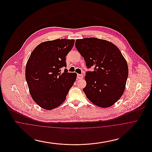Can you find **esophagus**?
I'll return each mask as SVG.
<instances>
[{
	"label": "esophagus",
	"mask_w": 152,
	"mask_h": 152,
	"mask_svg": "<svg viewBox=\"0 0 152 152\" xmlns=\"http://www.w3.org/2000/svg\"><path fill=\"white\" fill-rule=\"evenodd\" d=\"M77 78L78 79H82L83 78V76L82 75H80V74H77Z\"/></svg>",
	"instance_id": "esophagus-1"
}]
</instances>
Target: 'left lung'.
<instances>
[{
    "label": "left lung",
    "mask_w": 152,
    "mask_h": 152,
    "mask_svg": "<svg viewBox=\"0 0 152 152\" xmlns=\"http://www.w3.org/2000/svg\"><path fill=\"white\" fill-rule=\"evenodd\" d=\"M75 46L88 68L83 89L94 104L108 108L118 101L124 92L128 76L126 60L114 44L96 37L77 39Z\"/></svg>",
    "instance_id": "1"
}]
</instances>
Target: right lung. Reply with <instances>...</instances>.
Wrapping results in <instances>:
<instances>
[{"instance_id": "right-lung-1", "label": "right lung", "mask_w": 152, "mask_h": 152, "mask_svg": "<svg viewBox=\"0 0 152 152\" xmlns=\"http://www.w3.org/2000/svg\"><path fill=\"white\" fill-rule=\"evenodd\" d=\"M73 39H56L39 44L32 52L26 67V79L32 99L46 110L56 108L65 101L77 74L68 72L65 57Z\"/></svg>"}]
</instances>
